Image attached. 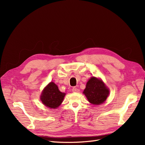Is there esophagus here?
Segmentation results:
<instances>
[{
	"label": "esophagus",
	"mask_w": 145,
	"mask_h": 145,
	"mask_svg": "<svg viewBox=\"0 0 145 145\" xmlns=\"http://www.w3.org/2000/svg\"><path fill=\"white\" fill-rule=\"evenodd\" d=\"M72 91L73 92H76V93H77V92L79 91V89H78V88H76V87H73L72 89Z\"/></svg>",
	"instance_id": "obj_1"
}]
</instances>
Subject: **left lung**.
<instances>
[{
  "mask_svg": "<svg viewBox=\"0 0 145 145\" xmlns=\"http://www.w3.org/2000/svg\"><path fill=\"white\" fill-rule=\"evenodd\" d=\"M109 91L103 82L93 77L87 82L83 91L87 99L93 105H100L106 100Z\"/></svg>",
  "mask_w": 145,
  "mask_h": 145,
  "instance_id": "left-lung-1",
  "label": "left lung"
}]
</instances>
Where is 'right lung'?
Listing matches in <instances>:
<instances>
[{
	"mask_svg": "<svg viewBox=\"0 0 145 145\" xmlns=\"http://www.w3.org/2000/svg\"><path fill=\"white\" fill-rule=\"evenodd\" d=\"M65 95V94L61 93L54 82H51L43 89L40 99L47 107L56 109L62 103Z\"/></svg>",
	"mask_w": 145,
	"mask_h": 145,
	"instance_id": "add662e5",
	"label": "right lung"
}]
</instances>
